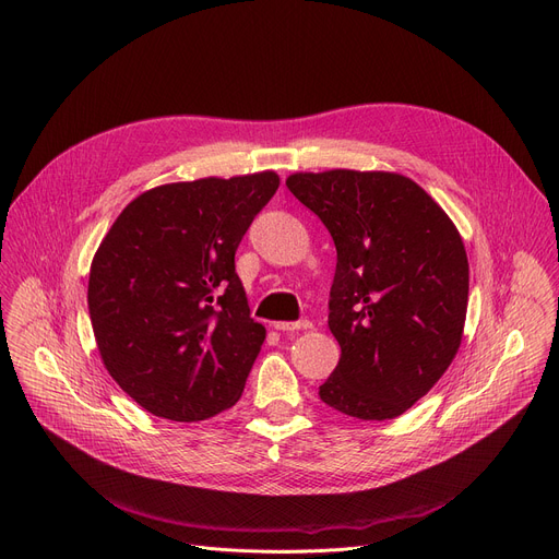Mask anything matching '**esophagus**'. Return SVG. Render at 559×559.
I'll list each match as a JSON object with an SVG mask.
<instances>
[{
    "mask_svg": "<svg viewBox=\"0 0 559 559\" xmlns=\"http://www.w3.org/2000/svg\"><path fill=\"white\" fill-rule=\"evenodd\" d=\"M274 329H276V331H283V333H295V331L312 329V322H310V320H299V322H274Z\"/></svg>",
    "mask_w": 559,
    "mask_h": 559,
    "instance_id": "obj_1",
    "label": "esophagus"
}]
</instances>
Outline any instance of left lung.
Here are the masks:
<instances>
[{"label": "left lung", "instance_id": "left-lung-1", "mask_svg": "<svg viewBox=\"0 0 559 559\" xmlns=\"http://www.w3.org/2000/svg\"><path fill=\"white\" fill-rule=\"evenodd\" d=\"M287 189L337 251L329 329L340 360L320 397L358 420H393L443 377L461 345L468 258L448 214L397 174H295Z\"/></svg>", "mask_w": 559, "mask_h": 559}]
</instances>
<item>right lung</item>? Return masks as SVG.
I'll use <instances>...</instances> for the list:
<instances>
[{
	"mask_svg": "<svg viewBox=\"0 0 559 559\" xmlns=\"http://www.w3.org/2000/svg\"><path fill=\"white\" fill-rule=\"evenodd\" d=\"M272 171L141 193L93 258L88 312L105 368L145 411L199 423L230 408L264 343L235 251L278 189Z\"/></svg>",
	"mask_w": 559,
	"mask_h": 559,
	"instance_id": "add662e5",
	"label": "right lung"
}]
</instances>
